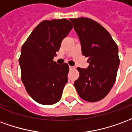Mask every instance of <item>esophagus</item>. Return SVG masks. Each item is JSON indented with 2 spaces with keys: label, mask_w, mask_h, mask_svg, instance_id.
<instances>
[{
  "label": "esophagus",
  "mask_w": 132,
  "mask_h": 132,
  "mask_svg": "<svg viewBox=\"0 0 132 132\" xmlns=\"http://www.w3.org/2000/svg\"><path fill=\"white\" fill-rule=\"evenodd\" d=\"M69 68H70V70H73V69H74L75 67H73V66H69Z\"/></svg>",
  "instance_id": "esophagus-1"
}]
</instances>
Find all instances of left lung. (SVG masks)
<instances>
[{
    "label": "left lung",
    "instance_id": "1",
    "mask_svg": "<svg viewBox=\"0 0 132 132\" xmlns=\"http://www.w3.org/2000/svg\"><path fill=\"white\" fill-rule=\"evenodd\" d=\"M81 43L83 55L88 57L86 69L78 67L79 77L74 85L84 101L96 102L106 96L114 85L120 58L118 47L109 32L94 20L70 19Z\"/></svg>",
    "mask_w": 132,
    "mask_h": 132
}]
</instances>
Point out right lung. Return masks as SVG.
Returning <instances> with one entry per match:
<instances>
[{"instance_id":"1","label":"right lung","mask_w":132,"mask_h":132,"mask_svg":"<svg viewBox=\"0 0 132 132\" xmlns=\"http://www.w3.org/2000/svg\"><path fill=\"white\" fill-rule=\"evenodd\" d=\"M72 27L66 19L43 21L22 47L21 79L29 95L40 104H54L61 98L69 66L57 64L53 57Z\"/></svg>"}]
</instances>
